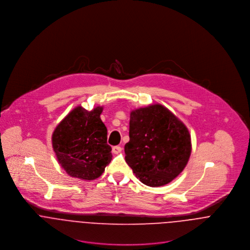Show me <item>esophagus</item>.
I'll use <instances>...</instances> for the list:
<instances>
[{"label":"esophagus","instance_id":"1","mask_svg":"<svg viewBox=\"0 0 250 250\" xmlns=\"http://www.w3.org/2000/svg\"><path fill=\"white\" fill-rule=\"evenodd\" d=\"M121 150H122V148L120 146H113L112 147V153L113 154H118V153L121 152Z\"/></svg>","mask_w":250,"mask_h":250}]
</instances>
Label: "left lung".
<instances>
[{"label":"left lung","instance_id":"obj_1","mask_svg":"<svg viewBox=\"0 0 250 250\" xmlns=\"http://www.w3.org/2000/svg\"><path fill=\"white\" fill-rule=\"evenodd\" d=\"M125 161L146 186L161 187L176 178L190 153V135L186 125L161 104L131 111Z\"/></svg>","mask_w":250,"mask_h":250}]
</instances>
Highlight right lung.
Masks as SVG:
<instances>
[{
  "label": "right lung",
  "mask_w": 250,
  "mask_h": 250,
  "mask_svg": "<svg viewBox=\"0 0 250 250\" xmlns=\"http://www.w3.org/2000/svg\"><path fill=\"white\" fill-rule=\"evenodd\" d=\"M102 111L100 106L90 111L78 106L59 123L52 135L58 162L71 177L98 178L111 161L107 127L100 118Z\"/></svg>",
  "instance_id": "right-lung-1"
}]
</instances>
